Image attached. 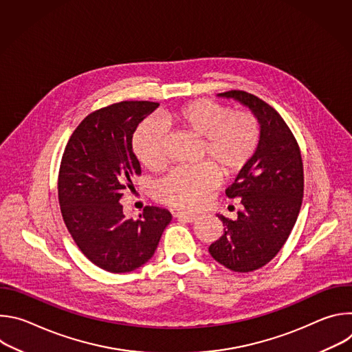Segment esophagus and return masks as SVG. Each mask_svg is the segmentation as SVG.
<instances>
[{
	"label": "esophagus",
	"mask_w": 352,
	"mask_h": 352,
	"mask_svg": "<svg viewBox=\"0 0 352 352\" xmlns=\"http://www.w3.org/2000/svg\"><path fill=\"white\" fill-rule=\"evenodd\" d=\"M175 217L178 220H182L185 223H195L199 217L196 214H190V213H185V212H177L175 213Z\"/></svg>",
	"instance_id": "34e87169"
}]
</instances>
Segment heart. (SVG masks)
Instances as JSON below:
<instances>
[{
    "instance_id": "b5f03b06",
    "label": "heart",
    "mask_w": 352,
    "mask_h": 352,
    "mask_svg": "<svg viewBox=\"0 0 352 352\" xmlns=\"http://www.w3.org/2000/svg\"><path fill=\"white\" fill-rule=\"evenodd\" d=\"M167 120L200 139L199 159L212 163L175 168L156 185L159 202L173 208L197 209L217 185L215 168L223 177L239 174L261 144V124L254 113L231 111L210 100L200 98L178 106L167 113ZM166 147L167 133L157 124L142 125L133 139L136 157L150 171L164 167Z\"/></svg>"
}]
</instances>
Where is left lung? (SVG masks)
<instances>
[{"instance_id":"8db88e82","label":"left lung","mask_w":352,"mask_h":352,"mask_svg":"<svg viewBox=\"0 0 352 352\" xmlns=\"http://www.w3.org/2000/svg\"><path fill=\"white\" fill-rule=\"evenodd\" d=\"M220 96L238 100L261 122V144L250 163L226 189L243 206L235 220L221 214L223 235L209 246L220 265L238 273L267 265L284 246L304 197V164L298 142L283 117L262 98L243 90Z\"/></svg>"}]
</instances>
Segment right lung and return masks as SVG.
<instances>
[{
    "label": "right lung",
    "instance_id": "add662e5",
    "mask_svg": "<svg viewBox=\"0 0 352 352\" xmlns=\"http://www.w3.org/2000/svg\"><path fill=\"white\" fill-rule=\"evenodd\" d=\"M160 104L121 102L90 113L71 135L61 159L58 200L64 223L82 254L110 273H128L155 255L171 221L166 209L146 206L125 219L120 199L140 175L132 152L138 125Z\"/></svg>",
    "mask_w": 352,
    "mask_h": 352
}]
</instances>
